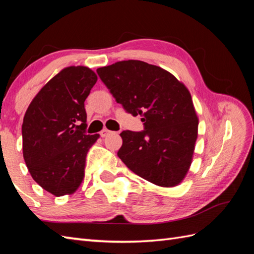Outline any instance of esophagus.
Instances as JSON below:
<instances>
[{"label": "esophagus", "mask_w": 254, "mask_h": 254, "mask_svg": "<svg viewBox=\"0 0 254 254\" xmlns=\"http://www.w3.org/2000/svg\"><path fill=\"white\" fill-rule=\"evenodd\" d=\"M110 133H111V131L108 130V128H104V130H102V131L100 132V136H101V137H106L107 135H109Z\"/></svg>", "instance_id": "obj_1"}]
</instances>
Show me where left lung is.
Segmentation results:
<instances>
[{
    "label": "left lung",
    "instance_id": "obj_1",
    "mask_svg": "<svg viewBox=\"0 0 254 254\" xmlns=\"http://www.w3.org/2000/svg\"><path fill=\"white\" fill-rule=\"evenodd\" d=\"M97 73L117 102L144 122V131L120 134L119 157L156 186L180 185L192 164L198 127L186 85L166 69L138 60L116 62Z\"/></svg>",
    "mask_w": 254,
    "mask_h": 254
}]
</instances>
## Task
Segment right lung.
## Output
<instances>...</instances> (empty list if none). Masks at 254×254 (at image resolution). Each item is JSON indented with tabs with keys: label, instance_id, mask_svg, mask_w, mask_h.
Here are the masks:
<instances>
[{
	"label": "right lung",
	"instance_id": "right-lung-1",
	"mask_svg": "<svg viewBox=\"0 0 254 254\" xmlns=\"http://www.w3.org/2000/svg\"><path fill=\"white\" fill-rule=\"evenodd\" d=\"M87 66H67L53 76L27 109L21 134L27 168L38 185L56 196L73 194L85 176L86 156L99 138L84 130V102L97 82Z\"/></svg>",
	"mask_w": 254,
	"mask_h": 254
}]
</instances>
